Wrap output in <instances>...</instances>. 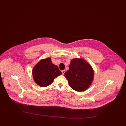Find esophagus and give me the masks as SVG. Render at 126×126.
<instances>
[{"label":"esophagus","instance_id":"34e87169","mask_svg":"<svg viewBox=\"0 0 126 126\" xmlns=\"http://www.w3.org/2000/svg\"><path fill=\"white\" fill-rule=\"evenodd\" d=\"M61 72H62V74H63V75H64V74H65V70H62V71H61Z\"/></svg>","mask_w":126,"mask_h":126}]
</instances>
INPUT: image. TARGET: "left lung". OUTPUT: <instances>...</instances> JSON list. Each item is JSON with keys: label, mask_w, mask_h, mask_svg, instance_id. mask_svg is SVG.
<instances>
[{"label": "left lung", "mask_w": 126, "mask_h": 126, "mask_svg": "<svg viewBox=\"0 0 126 126\" xmlns=\"http://www.w3.org/2000/svg\"><path fill=\"white\" fill-rule=\"evenodd\" d=\"M64 76L71 88L78 92H83L92 84L94 71L86 60L82 58H76L71 60L69 69Z\"/></svg>", "instance_id": "1"}]
</instances>
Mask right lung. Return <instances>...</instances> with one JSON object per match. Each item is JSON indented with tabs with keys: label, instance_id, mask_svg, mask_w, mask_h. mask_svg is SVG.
<instances>
[{
	"label": "right lung",
	"instance_id": "right-lung-1",
	"mask_svg": "<svg viewBox=\"0 0 126 126\" xmlns=\"http://www.w3.org/2000/svg\"><path fill=\"white\" fill-rule=\"evenodd\" d=\"M32 76L34 82L42 87L48 86L51 84L54 79L60 76L62 73L58 66L53 64L51 58L42 59L34 66Z\"/></svg>",
	"mask_w": 126,
	"mask_h": 126
}]
</instances>
